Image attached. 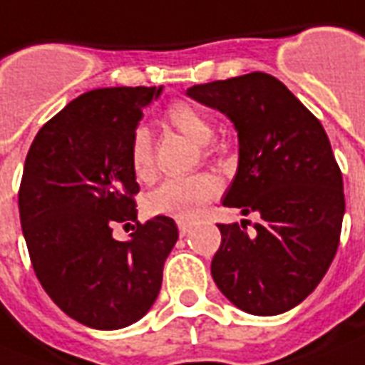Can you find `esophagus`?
Here are the masks:
<instances>
[{
  "instance_id": "1",
  "label": "esophagus",
  "mask_w": 365,
  "mask_h": 365,
  "mask_svg": "<svg viewBox=\"0 0 365 365\" xmlns=\"http://www.w3.org/2000/svg\"><path fill=\"white\" fill-rule=\"evenodd\" d=\"M177 226H179V233L185 237V235H188L192 230V222H188V220H179L177 222Z\"/></svg>"
}]
</instances>
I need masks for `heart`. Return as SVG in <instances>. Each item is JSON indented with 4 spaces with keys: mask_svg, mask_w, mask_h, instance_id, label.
Here are the masks:
<instances>
[{
    "mask_svg": "<svg viewBox=\"0 0 365 365\" xmlns=\"http://www.w3.org/2000/svg\"><path fill=\"white\" fill-rule=\"evenodd\" d=\"M169 122L180 133H185L197 145H209L212 126L201 110L188 103H175L168 110ZM130 162L133 175L139 180H150L154 175V154L150 133L147 128H137L130 145ZM220 192V182L212 175H196L186 179H169L147 197V211L150 215H165L175 218L200 217L207 203Z\"/></svg>",
    "mask_w": 365,
    "mask_h": 365,
    "instance_id": "obj_1",
    "label": "heart"
}]
</instances>
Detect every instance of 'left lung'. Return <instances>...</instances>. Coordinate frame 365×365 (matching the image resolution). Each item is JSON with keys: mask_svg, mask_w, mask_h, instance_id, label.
<instances>
[{"mask_svg": "<svg viewBox=\"0 0 365 365\" xmlns=\"http://www.w3.org/2000/svg\"><path fill=\"white\" fill-rule=\"evenodd\" d=\"M185 94L235 128L237 171L222 205L258 217L252 233L243 222L218 224L212 279L245 313H287L319 287L339 247L345 196L330 139L267 73L194 84Z\"/></svg>", "mask_w": 365, "mask_h": 365, "instance_id": "8db88e82", "label": "left lung"}]
</instances>
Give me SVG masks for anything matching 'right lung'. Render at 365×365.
Segmentation results:
<instances>
[{
    "instance_id": "add662e5",
    "label": "right lung",
    "mask_w": 365,
    "mask_h": 365,
    "mask_svg": "<svg viewBox=\"0 0 365 365\" xmlns=\"http://www.w3.org/2000/svg\"><path fill=\"white\" fill-rule=\"evenodd\" d=\"M164 86L90 90L35 135L19 192L22 233L41 287L67 317L94 330L143 319L179 239L173 218L137 222L128 241L116 222L137 220L132 135Z\"/></svg>"
}]
</instances>
